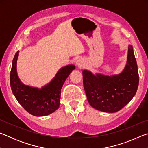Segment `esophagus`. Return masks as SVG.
<instances>
[{
    "mask_svg": "<svg viewBox=\"0 0 148 148\" xmlns=\"http://www.w3.org/2000/svg\"><path fill=\"white\" fill-rule=\"evenodd\" d=\"M76 66L79 69H82L85 66V62L82 59L79 58L76 61Z\"/></svg>",
    "mask_w": 148,
    "mask_h": 148,
    "instance_id": "esophagus-1",
    "label": "esophagus"
}]
</instances>
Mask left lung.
Here are the masks:
<instances>
[{
    "mask_svg": "<svg viewBox=\"0 0 148 148\" xmlns=\"http://www.w3.org/2000/svg\"><path fill=\"white\" fill-rule=\"evenodd\" d=\"M83 83L89 104L99 111L114 113L129 103L136 94L139 83L133 47H128L127 63L119 74L111 76L82 71Z\"/></svg>",
    "mask_w": 148,
    "mask_h": 148,
    "instance_id": "obj_1",
    "label": "left lung"
}]
</instances>
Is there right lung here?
<instances>
[{
    "mask_svg": "<svg viewBox=\"0 0 148 148\" xmlns=\"http://www.w3.org/2000/svg\"><path fill=\"white\" fill-rule=\"evenodd\" d=\"M19 51L15 55L10 72V86L17 101L30 114L46 116L59 108L62 87L71 72L75 69L69 64L59 70L51 82L41 89L25 86L20 81L17 74V60Z\"/></svg>",
    "mask_w": 148,
    "mask_h": 148,
    "instance_id": "right-lung-1",
    "label": "right lung"
}]
</instances>
